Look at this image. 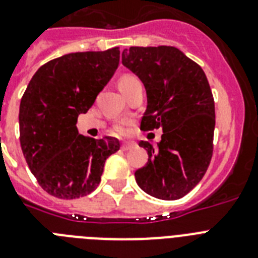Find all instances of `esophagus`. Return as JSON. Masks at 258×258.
I'll return each mask as SVG.
<instances>
[{
  "instance_id": "esophagus-1",
  "label": "esophagus",
  "mask_w": 258,
  "mask_h": 258,
  "mask_svg": "<svg viewBox=\"0 0 258 258\" xmlns=\"http://www.w3.org/2000/svg\"><path fill=\"white\" fill-rule=\"evenodd\" d=\"M133 147H135V143H134V142H125V143L121 145V150H124V151H128V150H131Z\"/></svg>"
}]
</instances>
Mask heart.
I'll use <instances>...</instances> for the list:
<instances>
[{"mask_svg": "<svg viewBox=\"0 0 258 258\" xmlns=\"http://www.w3.org/2000/svg\"><path fill=\"white\" fill-rule=\"evenodd\" d=\"M135 86H141V82L138 80L137 78H134V76H123L120 79V82H119V87L120 89H127V88H131V87H135ZM127 124L124 123H121V124H116L115 125V128H113V133L117 134V135H124L127 133Z\"/></svg>", "mask_w": 258, "mask_h": 258, "instance_id": "obj_1", "label": "heart"}]
</instances>
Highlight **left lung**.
<instances>
[{
  "mask_svg": "<svg viewBox=\"0 0 258 258\" xmlns=\"http://www.w3.org/2000/svg\"><path fill=\"white\" fill-rule=\"evenodd\" d=\"M121 62L145 84L141 130L163 131L157 149L139 142L149 161L135 171L138 186L159 200H179L200 183L212 161L216 112L206 75L174 46H131Z\"/></svg>",
  "mask_w": 258,
  "mask_h": 258,
  "instance_id": "8db88e82",
  "label": "left lung"
}]
</instances>
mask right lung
<instances>
[{"label": "right lung", "mask_w": 258, "mask_h": 258, "mask_svg": "<svg viewBox=\"0 0 258 258\" xmlns=\"http://www.w3.org/2000/svg\"><path fill=\"white\" fill-rule=\"evenodd\" d=\"M117 46L76 52L38 68L20 104V143L38 184L48 194L75 200L100 183L105 159L120 149L116 138L80 135L76 127L115 74Z\"/></svg>", "instance_id": "1"}]
</instances>
